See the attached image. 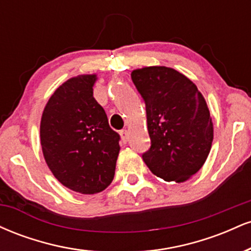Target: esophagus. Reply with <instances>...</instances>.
I'll use <instances>...</instances> for the list:
<instances>
[{
    "instance_id": "obj_1",
    "label": "esophagus",
    "mask_w": 251,
    "mask_h": 251,
    "mask_svg": "<svg viewBox=\"0 0 251 251\" xmlns=\"http://www.w3.org/2000/svg\"><path fill=\"white\" fill-rule=\"evenodd\" d=\"M120 137H122L123 143H127V140H128V131H127V129H122V131H120Z\"/></svg>"
}]
</instances>
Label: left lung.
<instances>
[{"label":"left lung","mask_w":251,"mask_h":251,"mask_svg":"<svg viewBox=\"0 0 251 251\" xmlns=\"http://www.w3.org/2000/svg\"><path fill=\"white\" fill-rule=\"evenodd\" d=\"M146 107L151 146L143 159L164 180H188L205 163L214 127L208 106L191 80L164 66L131 74Z\"/></svg>","instance_id":"8db88e82"}]
</instances>
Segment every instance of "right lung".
I'll return each mask as SVG.
<instances>
[{
    "label": "right lung",
    "instance_id": "1",
    "mask_svg": "<svg viewBox=\"0 0 251 251\" xmlns=\"http://www.w3.org/2000/svg\"><path fill=\"white\" fill-rule=\"evenodd\" d=\"M97 75L67 80L54 92L42 113L43 157L66 188L83 195L101 192L112 183L120 135L108 125L93 98Z\"/></svg>",
    "mask_w": 251,
    "mask_h": 251
}]
</instances>
